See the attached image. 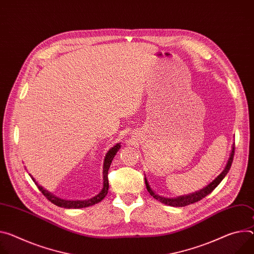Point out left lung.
<instances>
[{"mask_svg":"<svg viewBox=\"0 0 254 254\" xmlns=\"http://www.w3.org/2000/svg\"><path fill=\"white\" fill-rule=\"evenodd\" d=\"M234 153H235V147L233 146L232 147V151H231V154H230V158L228 160L227 162V165L225 167V169L223 170V172L215 179L213 180L209 186L205 187L204 189L198 190V191H195L193 193H190V194H188V195H182V196H179V197H175V198H168V197H163V196H160L158 194H156L152 189L150 188L149 183H148V180L147 178L145 177V183H146V187H147V190L149 191V193L154 197L156 198L157 200L163 202L165 204H168V205H171V206H186V205H189L190 203H194L200 199H202L204 196H206L207 194H210L220 184V182L223 180V178L227 175V173L229 172L230 168H231V165H232V162H233V157H234Z\"/></svg>","mask_w":254,"mask_h":254,"instance_id":"obj_1","label":"left lung"}]
</instances>
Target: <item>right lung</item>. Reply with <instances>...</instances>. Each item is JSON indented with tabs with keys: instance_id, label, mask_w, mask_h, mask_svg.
Masks as SVG:
<instances>
[{
	"instance_id": "1",
	"label": "right lung",
	"mask_w": 254,
	"mask_h": 254,
	"mask_svg": "<svg viewBox=\"0 0 254 254\" xmlns=\"http://www.w3.org/2000/svg\"><path fill=\"white\" fill-rule=\"evenodd\" d=\"M121 148V144H117L114 147H112L106 154L105 158H104V165H103V188L101 190V191L95 195L94 197H92L90 199H85V200H65V199H62L59 198L57 196H55L53 193H51L50 191H48L47 190H44L42 187L38 186V183L34 180V178L31 176L32 180L35 182V184L37 186L38 190L42 192V194L47 197L50 201H52L53 203H55L58 206L61 207H64V209H81V207H87L90 205H93L99 201H101L107 194L108 192V188H109V184H108V169L110 167V164L112 162V160L114 158V156L117 155L118 151Z\"/></svg>"
}]
</instances>
